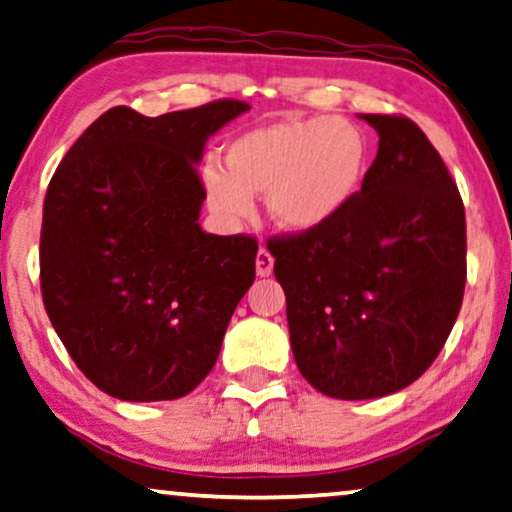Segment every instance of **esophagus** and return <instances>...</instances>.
<instances>
[{
	"mask_svg": "<svg viewBox=\"0 0 512 512\" xmlns=\"http://www.w3.org/2000/svg\"><path fill=\"white\" fill-rule=\"evenodd\" d=\"M255 269H257V276L262 278L271 276V271H274V257H271V252L267 248H260V252H257Z\"/></svg>",
	"mask_w": 512,
	"mask_h": 512,
	"instance_id": "obj_1",
	"label": "esophagus"
}]
</instances>
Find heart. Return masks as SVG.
I'll list each match as a JSON object with an SVG mask.
<instances>
[{
  "label": "heart",
  "mask_w": 512,
  "mask_h": 512,
  "mask_svg": "<svg viewBox=\"0 0 512 512\" xmlns=\"http://www.w3.org/2000/svg\"><path fill=\"white\" fill-rule=\"evenodd\" d=\"M367 170V138L349 119H281L231 140L224 170L206 168L203 187L224 220L248 217L252 196L267 194L278 227L316 231L358 199Z\"/></svg>",
  "instance_id": "heart-1"
}]
</instances>
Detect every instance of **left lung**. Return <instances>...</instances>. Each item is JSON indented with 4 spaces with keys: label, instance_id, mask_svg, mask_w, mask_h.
I'll return each instance as SVG.
<instances>
[{
    "label": "left lung",
    "instance_id": "1",
    "mask_svg": "<svg viewBox=\"0 0 512 512\" xmlns=\"http://www.w3.org/2000/svg\"><path fill=\"white\" fill-rule=\"evenodd\" d=\"M358 117L379 135L358 199L325 227L267 243L299 372L339 400L417 381L466 285V215L445 161L414 121Z\"/></svg>",
    "mask_w": 512,
    "mask_h": 512
}]
</instances>
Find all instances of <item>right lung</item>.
<instances>
[{
    "mask_svg": "<svg viewBox=\"0 0 512 512\" xmlns=\"http://www.w3.org/2000/svg\"><path fill=\"white\" fill-rule=\"evenodd\" d=\"M238 100L145 117L112 107L51 177L39 267L51 325L100 391L175 400L213 370L257 241L206 234L196 166Z\"/></svg>",
    "mask_w": 512,
    "mask_h": 512,
    "instance_id": "right-lung-1",
    "label": "right lung"
}]
</instances>
